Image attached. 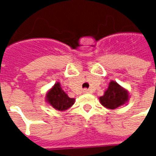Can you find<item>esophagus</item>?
<instances>
[{"instance_id":"1","label":"esophagus","mask_w":156,"mask_h":156,"mask_svg":"<svg viewBox=\"0 0 156 156\" xmlns=\"http://www.w3.org/2000/svg\"><path fill=\"white\" fill-rule=\"evenodd\" d=\"M83 92H84V93H90V90H89V89H87V88H86V89H84V90H83Z\"/></svg>"}]
</instances>
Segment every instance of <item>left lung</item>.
<instances>
[{
	"mask_svg": "<svg viewBox=\"0 0 156 156\" xmlns=\"http://www.w3.org/2000/svg\"><path fill=\"white\" fill-rule=\"evenodd\" d=\"M127 90L119 86L116 82L112 81L104 95L100 97V103L105 108L115 109L124 104L128 100Z\"/></svg>",
	"mask_w": 156,
	"mask_h": 156,
	"instance_id": "8db88e82",
	"label": "left lung"
}]
</instances>
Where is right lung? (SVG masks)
I'll return each instance as SVG.
<instances>
[{
	"mask_svg": "<svg viewBox=\"0 0 156 156\" xmlns=\"http://www.w3.org/2000/svg\"><path fill=\"white\" fill-rule=\"evenodd\" d=\"M74 99L69 98L62 90L60 83H57L47 94V101L54 108L64 111L74 104Z\"/></svg>",
	"mask_w": 156,
	"mask_h": 156,
	"instance_id": "obj_1",
	"label": "right lung"
}]
</instances>
